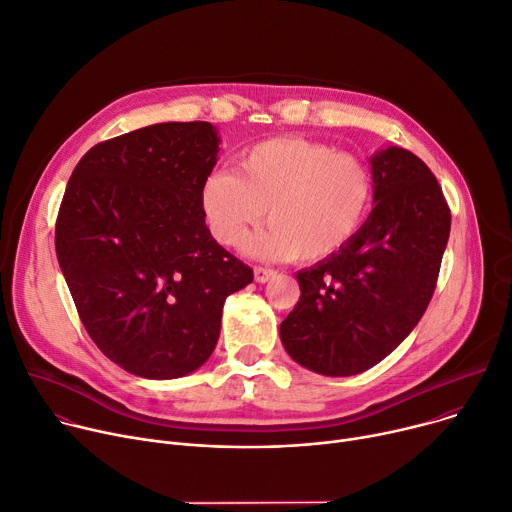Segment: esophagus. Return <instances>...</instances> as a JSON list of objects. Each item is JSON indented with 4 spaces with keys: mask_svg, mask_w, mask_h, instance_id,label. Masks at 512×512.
I'll list each match as a JSON object with an SVG mask.
<instances>
[{
    "mask_svg": "<svg viewBox=\"0 0 512 512\" xmlns=\"http://www.w3.org/2000/svg\"><path fill=\"white\" fill-rule=\"evenodd\" d=\"M253 271H255V282H259V284H265V282L276 278V271L269 267H255Z\"/></svg>",
    "mask_w": 512,
    "mask_h": 512,
    "instance_id": "1",
    "label": "esophagus"
}]
</instances>
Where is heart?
<instances>
[{
    "instance_id": "1",
    "label": "heart",
    "mask_w": 512,
    "mask_h": 512,
    "mask_svg": "<svg viewBox=\"0 0 512 512\" xmlns=\"http://www.w3.org/2000/svg\"><path fill=\"white\" fill-rule=\"evenodd\" d=\"M372 203V177L354 156L300 138L261 142L236 170L210 173L199 206L220 245L243 243L263 214L271 224L247 243L261 259H323L348 245Z\"/></svg>"
}]
</instances>
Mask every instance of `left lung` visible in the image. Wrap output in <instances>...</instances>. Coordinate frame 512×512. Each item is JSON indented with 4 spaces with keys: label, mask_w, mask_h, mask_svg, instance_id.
Returning a JSON list of instances; mask_svg holds the SVG:
<instances>
[{
    "label": "left lung",
    "mask_w": 512,
    "mask_h": 512,
    "mask_svg": "<svg viewBox=\"0 0 512 512\" xmlns=\"http://www.w3.org/2000/svg\"><path fill=\"white\" fill-rule=\"evenodd\" d=\"M372 212L348 245L296 274L300 298L280 325L294 362L352 377L389 356L434 294L451 212L430 168L389 146L370 158Z\"/></svg>",
    "instance_id": "left-lung-1"
}]
</instances>
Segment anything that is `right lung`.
<instances>
[{
    "instance_id": "add662e5",
    "label": "right lung",
    "mask_w": 512,
    "mask_h": 512,
    "mask_svg": "<svg viewBox=\"0 0 512 512\" xmlns=\"http://www.w3.org/2000/svg\"><path fill=\"white\" fill-rule=\"evenodd\" d=\"M218 152L212 123H156L90 148L65 187L61 274L92 342L135 377L197 370L218 344L224 300L253 282L201 214Z\"/></svg>"
}]
</instances>
